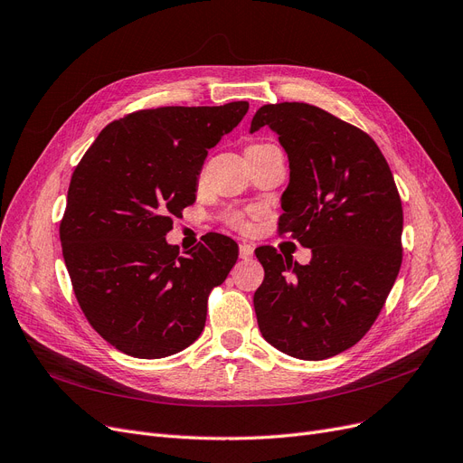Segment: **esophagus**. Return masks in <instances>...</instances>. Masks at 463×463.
I'll return each instance as SVG.
<instances>
[{
  "label": "esophagus",
  "mask_w": 463,
  "mask_h": 463,
  "mask_svg": "<svg viewBox=\"0 0 463 463\" xmlns=\"http://www.w3.org/2000/svg\"><path fill=\"white\" fill-rule=\"evenodd\" d=\"M252 254H254V249L250 245H247V243L239 245V258H243V260H250Z\"/></svg>",
  "instance_id": "1"
}]
</instances>
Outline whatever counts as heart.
<instances>
[{
	"instance_id": "heart-1",
	"label": "heart",
	"mask_w": 463,
	"mask_h": 463,
	"mask_svg": "<svg viewBox=\"0 0 463 463\" xmlns=\"http://www.w3.org/2000/svg\"><path fill=\"white\" fill-rule=\"evenodd\" d=\"M226 220L230 222V224H232L233 228L247 230V220H245V216H243V214H237V213H233V214H230Z\"/></svg>"
}]
</instances>
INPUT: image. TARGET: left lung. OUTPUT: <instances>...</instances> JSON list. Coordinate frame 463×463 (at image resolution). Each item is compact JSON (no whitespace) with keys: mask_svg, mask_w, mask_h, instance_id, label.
Masks as SVG:
<instances>
[{"mask_svg":"<svg viewBox=\"0 0 463 463\" xmlns=\"http://www.w3.org/2000/svg\"><path fill=\"white\" fill-rule=\"evenodd\" d=\"M269 127L288 157L279 232L311 249L309 264L256 249L262 336L283 354L323 361L355 345L376 321L402 260V207L376 142L304 102L266 104L250 133Z\"/></svg>","mask_w":463,"mask_h":463,"instance_id":"8db88e82","label":"left lung"}]
</instances>
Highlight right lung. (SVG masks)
Wrapping results in <instances>:
<instances>
[{"mask_svg": "<svg viewBox=\"0 0 463 463\" xmlns=\"http://www.w3.org/2000/svg\"><path fill=\"white\" fill-rule=\"evenodd\" d=\"M249 102L140 109L104 127L70 180L62 256L87 321L123 354L161 359L194 344L209 292L237 262L233 239L207 233L180 254L173 218L195 201L203 163Z\"/></svg>", "mask_w": 463, "mask_h": 463, "instance_id": "right-lung-1", "label": "right lung"}]
</instances>
